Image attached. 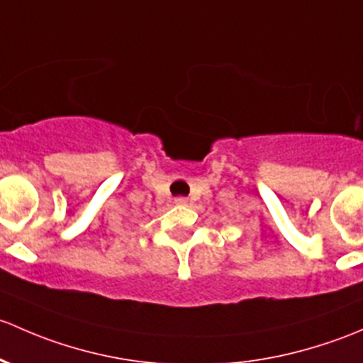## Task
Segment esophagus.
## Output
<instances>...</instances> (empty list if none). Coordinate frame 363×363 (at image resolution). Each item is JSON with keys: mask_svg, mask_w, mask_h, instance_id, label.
Instances as JSON below:
<instances>
[{"mask_svg": "<svg viewBox=\"0 0 363 363\" xmlns=\"http://www.w3.org/2000/svg\"><path fill=\"white\" fill-rule=\"evenodd\" d=\"M174 203H177V204H186V203H189V199H186V197H177V199H174Z\"/></svg>", "mask_w": 363, "mask_h": 363, "instance_id": "1", "label": "esophagus"}]
</instances>
